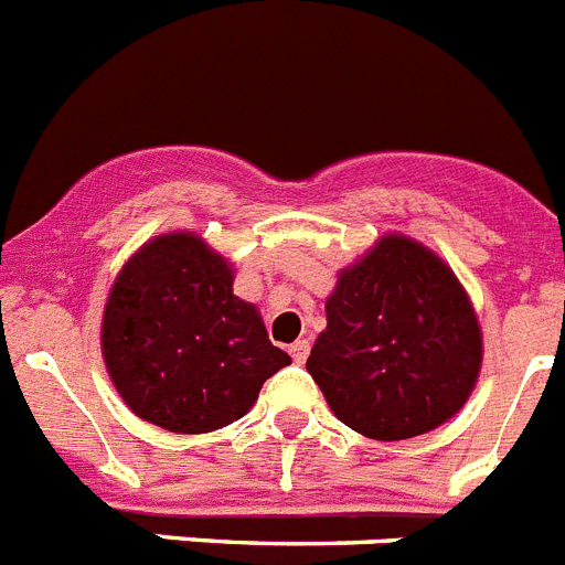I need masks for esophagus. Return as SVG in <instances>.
<instances>
[{
  "instance_id": "esophagus-1",
  "label": "esophagus",
  "mask_w": 565,
  "mask_h": 565,
  "mask_svg": "<svg viewBox=\"0 0 565 565\" xmlns=\"http://www.w3.org/2000/svg\"><path fill=\"white\" fill-rule=\"evenodd\" d=\"M308 351H311V342H308V339H297V342L291 344V359L297 364H302L308 359Z\"/></svg>"
}]
</instances>
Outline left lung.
Listing matches in <instances>:
<instances>
[{
    "label": "left lung",
    "mask_w": 565,
    "mask_h": 565,
    "mask_svg": "<svg viewBox=\"0 0 565 565\" xmlns=\"http://www.w3.org/2000/svg\"><path fill=\"white\" fill-rule=\"evenodd\" d=\"M306 367L351 430L402 441L456 416L481 371V328L456 274L391 234L344 268Z\"/></svg>",
    "instance_id": "8db88e82"
}]
</instances>
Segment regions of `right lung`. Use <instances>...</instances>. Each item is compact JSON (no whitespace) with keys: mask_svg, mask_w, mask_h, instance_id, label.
<instances>
[{"mask_svg":"<svg viewBox=\"0 0 565 565\" xmlns=\"http://www.w3.org/2000/svg\"><path fill=\"white\" fill-rule=\"evenodd\" d=\"M232 282L226 259L189 232L154 237L121 268L104 308L102 351L135 416L169 433L221 430L291 364Z\"/></svg>","mask_w":565,"mask_h":565,"instance_id":"1","label":"right lung"}]
</instances>
